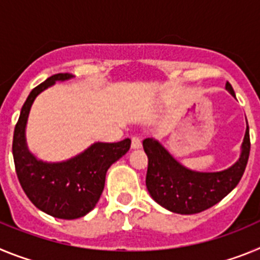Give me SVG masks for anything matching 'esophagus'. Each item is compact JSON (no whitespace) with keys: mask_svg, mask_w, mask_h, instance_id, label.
Returning a JSON list of instances; mask_svg holds the SVG:
<instances>
[{"mask_svg":"<svg viewBox=\"0 0 260 260\" xmlns=\"http://www.w3.org/2000/svg\"><path fill=\"white\" fill-rule=\"evenodd\" d=\"M141 146H142L141 138L137 137V135H134V137H132V148H134V150H137V148H141Z\"/></svg>","mask_w":260,"mask_h":260,"instance_id":"1","label":"esophagus"}]
</instances>
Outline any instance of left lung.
Instances as JSON below:
<instances>
[{
    "label": "left lung",
    "mask_w": 260,
    "mask_h": 260,
    "mask_svg": "<svg viewBox=\"0 0 260 260\" xmlns=\"http://www.w3.org/2000/svg\"><path fill=\"white\" fill-rule=\"evenodd\" d=\"M225 88L234 96L229 82H226ZM143 148L148 156L146 186L151 197L172 212L192 215L219 203L238 185L250 155L249 126L240 160L226 171L216 173H199L186 169L161 144L151 138L144 139Z\"/></svg>",
    "instance_id": "left-lung-1"
}]
</instances>
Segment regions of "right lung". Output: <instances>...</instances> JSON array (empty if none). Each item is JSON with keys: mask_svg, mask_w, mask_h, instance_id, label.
<instances>
[{"mask_svg": "<svg viewBox=\"0 0 260 260\" xmlns=\"http://www.w3.org/2000/svg\"><path fill=\"white\" fill-rule=\"evenodd\" d=\"M69 78V73L54 74L29 92L14 128L13 156L18 180L29 201L53 217L73 220L93 210L104 190L107 171L127 152L132 141L126 138L117 143H95L63 162L48 164L36 160L27 150L24 139L31 105L41 91L56 80Z\"/></svg>", "mask_w": 260, "mask_h": 260, "instance_id": "right-lung-1", "label": "right lung"}]
</instances>
